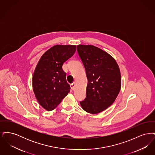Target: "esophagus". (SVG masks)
Instances as JSON below:
<instances>
[{
  "label": "esophagus",
  "mask_w": 155,
  "mask_h": 155,
  "mask_svg": "<svg viewBox=\"0 0 155 155\" xmlns=\"http://www.w3.org/2000/svg\"><path fill=\"white\" fill-rule=\"evenodd\" d=\"M75 82H73V83H72V84H70V87H71V89L72 90L74 89V88H75Z\"/></svg>",
  "instance_id": "1"
}]
</instances>
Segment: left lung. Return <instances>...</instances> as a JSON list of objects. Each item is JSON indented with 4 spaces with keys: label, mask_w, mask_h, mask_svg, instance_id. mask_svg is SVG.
Listing matches in <instances>:
<instances>
[{
    "label": "left lung",
    "mask_w": 155,
    "mask_h": 155,
    "mask_svg": "<svg viewBox=\"0 0 155 155\" xmlns=\"http://www.w3.org/2000/svg\"><path fill=\"white\" fill-rule=\"evenodd\" d=\"M77 52L88 78L86 97L80 103L91 114L106 110L114 102L121 89L118 64L109 54L92 45L77 46Z\"/></svg>",
    "instance_id": "left-lung-1"
}]
</instances>
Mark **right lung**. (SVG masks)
Instances as JSON below:
<instances>
[{
	"label": "right lung",
	"mask_w": 155,
	"mask_h": 155,
	"mask_svg": "<svg viewBox=\"0 0 155 155\" xmlns=\"http://www.w3.org/2000/svg\"><path fill=\"white\" fill-rule=\"evenodd\" d=\"M74 45H55L39 60L32 78L34 92L45 109H54L70 92L63 64L73 56Z\"/></svg>",
	"instance_id": "right-lung-1"
}]
</instances>
